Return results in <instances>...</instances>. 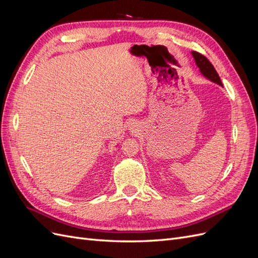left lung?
I'll use <instances>...</instances> for the list:
<instances>
[{"label":"left lung","mask_w":258,"mask_h":258,"mask_svg":"<svg viewBox=\"0 0 258 258\" xmlns=\"http://www.w3.org/2000/svg\"><path fill=\"white\" fill-rule=\"evenodd\" d=\"M191 53H192L195 60H196V63L198 66V68L200 69L201 73L204 74L206 77H208L210 81H212L218 85L223 86L220 76H218L213 64L207 59V57H205L204 54H201L198 51H192Z\"/></svg>","instance_id":"obj_1"}]
</instances>
